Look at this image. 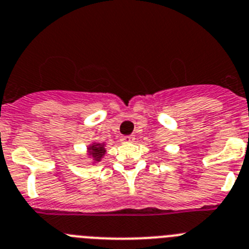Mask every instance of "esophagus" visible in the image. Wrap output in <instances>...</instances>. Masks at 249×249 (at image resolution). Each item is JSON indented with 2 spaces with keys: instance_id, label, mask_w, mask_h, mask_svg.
<instances>
[{
  "instance_id": "esophagus-1",
  "label": "esophagus",
  "mask_w": 249,
  "mask_h": 249,
  "mask_svg": "<svg viewBox=\"0 0 249 249\" xmlns=\"http://www.w3.org/2000/svg\"><path fill=\"white\" fill-rule=\"evenodd\" d=\"M122 142H131V141L135 140V138H134L133 135H125V136H122Z\"/></svg>"
}]
</instances>
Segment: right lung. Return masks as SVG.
I'll list each match as a JSON object with an SVG mask.
<instances>
[{
	"label": "right lung",
	"mask_w": 249,
	"mask_h": 249,
	"mask_svg": "<svg viewBox=\"0 0 249 249\" xmlns=\"http://www.w3.org/2000/svg\"><path fill=\"white\" fill-rule=\"evenodd\" d=\"M89 152H90V155L93 156V160L95 161V162H99L100 159H102L103 155L105 154L104 144H94L93 146L89 147Z\"/></svg>",
	"instance_id": "1"
}]
</instances>
